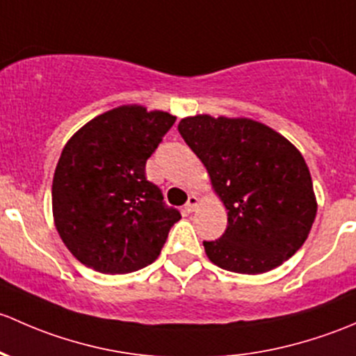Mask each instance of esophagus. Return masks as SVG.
Listing matches in <instances>:
<instances>
[{
  "instance_id": "obj_1",
  "label": "esophagus",
  "mask_w": 356,
  "mask_h": 356,
  "mask_svg": "<svg viewBox=\"0 0 356 356\" xmlns=\"http://www.w3.org/2000/svg\"><path fill=\"white\" fill-rule=\"evenodd\" d=\"M197 205H199V199H197L195 195H190L188 200H186L185 207H183V209H185V212H188V214H190V212L195 211Z\"/></svg>"
}]
</instances>
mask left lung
Wrapping results in <instances>:
<instances>
[{
  "label": "left lung",
  "instance_id": "obj_1",
  "mask_svg": "<svg viewBox=\"0 0 356 356\" xmlns=\"http://www.w3.org/2000/svg\"><path fill=\"white\" fill-rule=\"evenodd\" d=\"M178 131L228 209L222 236L204 241L207 257L240 274L267 273L291 257L317 212L302 154L273 128L247 118L190 116Z\"/></svg>",
  "mask_w": 356,
  "mask_h": 356
}]
</instances>
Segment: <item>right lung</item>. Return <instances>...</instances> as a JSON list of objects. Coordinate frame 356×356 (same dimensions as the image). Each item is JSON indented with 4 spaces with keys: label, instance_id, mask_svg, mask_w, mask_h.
I'll list each match as a JSON object with an SVG mask.
<instances>
[{
    "label": "right lung",
    "instance_id": "add662e5",
    "mask_svg": "<svg viewBox=\"0 0 356 356\" xmlns=\"http://www.w3.org/2000/svg\"><path fill=\"white\" fill-rule=\"evenodd\" d=\"M177 118L122 106L90 120L65 145L53 179V214L68 250L90 269L127 274L149 266L178 209L145 177V163Z\"/></svg>",
    "mask_w": 356,
    "mask_h": 356
}]
</instances>
